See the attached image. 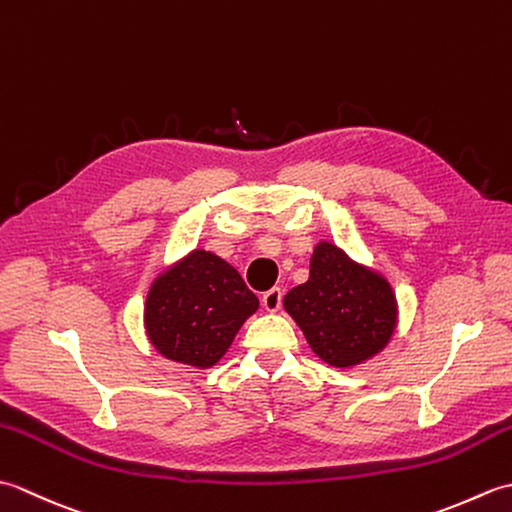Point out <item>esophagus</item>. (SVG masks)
<instances>
[{"mask_svg":"<svg viewBox=\"0 0 512 512\" xmlns=\"http://www.w3.org/2000/svg\"><path fill=\"white\" fill-rule=\"evenodd\" d=\"M281 301H284V290L281 288H270L262 295V306L268 312H277L281 308Z\"/></svg>","mask_w":512,"mask_h":512,"instance_id":"esophagus-1","label":"esophagus"}]
</instances>
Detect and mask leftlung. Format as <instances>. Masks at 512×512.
<instances>
[{
  "label": "left lung",
  "instance_id": "left-lung-1",
  "mask_svg": "<svg viewBox=\"0 0 512 512\" xmlns=\"http://www.w3.org/2000/svg\"><path fill=\"white\" fill-rule=\"evenodd\" d=\"M284 308L312 352L334 367L372 358L396 328V297L387 281L330 242L314 248L310 279L288 292Z\"/></svg>",
  "mask_w": 512,
  "mask_h": 512
}]
</instances>
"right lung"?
Returning <instances> with one entry per match:
<instances>
[{
    "label": "right lung",
    "instance_id": "add662e5",
    "mask_svg": "<svg viewBox=\"0 0 512 512\" xmlns=\"http://www.w3.org/2000/svg\"><path fill=\"white\" fill-rule=\"evenodd\" d=\"M259 306L237 270L206 250H193L149 290V341L171 361L211 367Z\"/></svg>",
    "mask_w": 512,
    "mask_h": 512
}]
</instances>
